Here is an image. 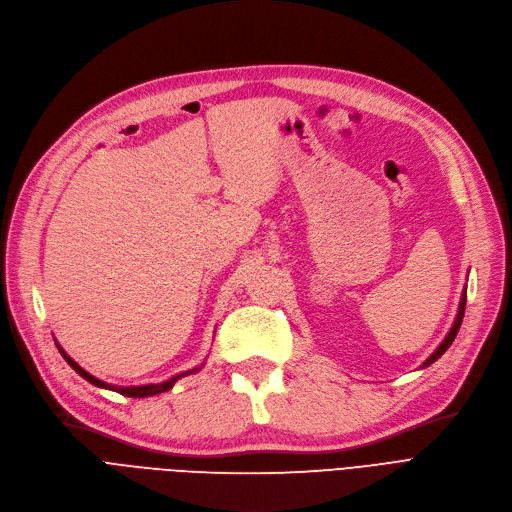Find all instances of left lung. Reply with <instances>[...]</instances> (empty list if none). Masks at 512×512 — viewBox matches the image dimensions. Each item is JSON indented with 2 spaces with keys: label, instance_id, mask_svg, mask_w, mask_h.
<instances>
[{
  "label": "left lung",
  "instance_id": "1",
  "mask_svg": "<svg viewBox=\"0 0 512 512\" xmlns=\"http://www.w3.org/2000/svg\"><path fill=\"white\" fill-rule=\"evenodd\" d=\"M464 306H466V288L462 290V296H460V304H458V313H456V319H454V323H452V327H449V332L445 334V338L441 340V344L437 346V349L433 351V355L428 357L422 365H420V370H424V367H428L431 363H435L447 349L449 346H452V342H454V338H456V334H458V330H460V325H462V317H464Z\"/></svg>",
  "mask_w": 512,
  "mask_h": 512
}]
</instances>
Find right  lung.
Returning a JSON list of instances; mask_svg holds the SVG:
<instances>
[{
	"label": "right lung",
	"instance_id": "right-lung-1",
	"mask_svg": "<svg viewBox=\"0 0 512 512\" xmlns=\"http://www.w3.org/2000/svg\"><path fill=\"white\" fill-rule=\"evenodd\" d=\"M56 342V340H54ZM56 346H58V351H60V355L65 357V361L73 367V370L84 378V380H88L90 384H94V386H98V388H105V391H115V393H119V395H126V397H153V395H159V393H166V391H170V388L180 380V378H185V376H191V374H197L203 365H206V361H203L201 365H197V367H193V370H187V372H180V374H176V376H172V378H168V380H163V382H157V384H136V386H119V384H111V382H105V380H100V378H96V376H92L90 372H86L84 367H81L75 359H71L67 353H65V349L63 346H60L58 342H56Z\"/></svg>",
	"mask_w": 512,
	"mask_h": 512
}]
</instances>
